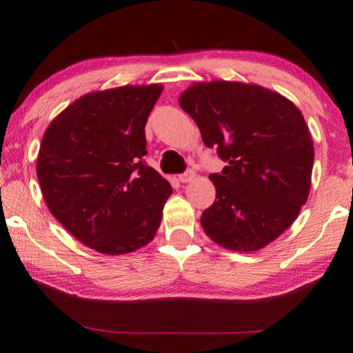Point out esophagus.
Segmentation results:
<instances>
[{"label":"esophagus","instance_id":"1","mask_svg":"<svg viewBox=\"0 0 353 353\" xmlns=\"http://www.w3.org/2000/svg\"><path fill=\"white\" fill-rule=\"evenodd\" d=\"M193 177H194V171L187 170L185 172H182V174H179V181H181L182 183H187L190 181H193Z\"/></svg>","mask_w":353,"mask_h":353}]
</instances>
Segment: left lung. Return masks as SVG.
I'll return each instance as SVG.
<instances>
[{
	"mask_svg": "<svg viewBox=\"0 0 353 353\" xmlns=\"http://www.w3.org/2000/svg\"><path fill=\"white\" fill-rule=\"evenodd\" d=\"M179 103L227 163L210 174L216 199L201 217L205 233L234 252L265 247L309 196L315 152L303 114L281 94L238 81L197 83Z\"/></svg>",
	"mask_w": 353,
	"mask_h": 353,
	"instance_id": "1",
	"label": "left lung"
}]
</instances>
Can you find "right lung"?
I'll return each instance as SVG.
<instances>
[{
    "label": "right lung",
    "mask_w": 353,
    "mask_h": 353,
    "mask_svg": "<svg viewBox=\"0 0 353 353\" xmlns=\"http://www.w3.org/2000/svg\"><path fill=\"white\" fill-rule=\"evenodd\" d=\"M162 86L91 92L44 132L38 182L50 213L85 245L123 254L152 241L171 185L146 165L145 125Z\"/></svg>",
    "instance_id": "add662e5"
}]
</instances>
